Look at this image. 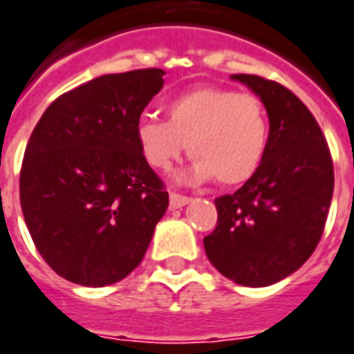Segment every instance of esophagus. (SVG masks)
<instances>
[{
    "instance_id": "1",
    "label": "esophagus",
    "mask_w": 354,
    "mask_h": 354,
    "mask_svg": "<svg viewBox=\"0 0 354 354\" xmlns=\"http://www.w3.org/2000/svg\"><path fill=\"white\" fill-rule=\"evenodd\" d=\"M189 203V197L180 194H170V209H182Z\"/></svg>"
}]
</instances>
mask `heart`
I'll return each instance as SVG.
<instances>
[{
	"label": "heart",
	"instance_id": "b5f03b06",
	"mask_svg": "<svg viewBox=\"0 0 354 354\" xmlns=\"http://www.w3.org/2000/svg\"><path fill=\"white\" fill-rule=\"evenodd\" d=\"M136 142L153 169L169 170L187 151L192 165L180 182L222 185L247 182L259 170L268 145V118L251 93L216 86H199L167 103V122L143 115L136 124Z\"/></svg>",
	"mask_w": 354,
	"mask_h": 354
}]
</instances>
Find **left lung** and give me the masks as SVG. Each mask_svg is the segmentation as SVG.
<instances>
[{
  "label": "left lung",
  "mask_w": 354,
  "mask_h": 354,
  "mask_svg": "<svg viewBox=\"0 0 354 354\" xmlns=\"http://www.w3.org/2000/svg\"><path fill=\"white\" fill-rule=\"evenodd\" d=\"M266 109L270 132L259 170L236 194L214 199L218 222L203 239L212 266L232 281L264 288L299 270L322 237L333 165L320 126L281 84L232 74Z\"/></svg>",
  "instance_id": "obj_1"
}]
</instances>
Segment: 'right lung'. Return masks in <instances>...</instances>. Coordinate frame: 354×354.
<instances>
[{"label": "right lung", "mask_w": 354, "mask_h": 354, "mask_svg": "<svg viewBox=\"0 0 354 354\" xmlns=\"http://www.w3.org/2000/svg\"><path fill=\"white\" fill-rule=\"evenodd\" d=\"M165 71L103 74L57 97L34 128L21 207L44 261L73 283L124 280L151 243L169 194L143 159L136 124Z\"/></svg>", "instance_id": "1"}]
</instances>
